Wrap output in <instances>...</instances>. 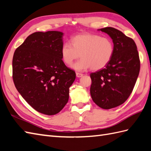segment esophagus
I'll use <instances>...</instances> for the list:
<instances>
[{
    "instance_id": "obj_1",
    "label": "esophagus",
    "mask_w": 151,
    "mask_h": 151,
    "mask_svg": "<svg viewBox=\"0 0 151 151\" xmlns=\"http://www.w3.org/2000/svg\"><path fill=\"white\" fill-rule=\"evenodd\" d=\"M76 76H77L78 78H81V77H82V76H83V74L80 73H76Z\"/></svg>"
}]
</instances>
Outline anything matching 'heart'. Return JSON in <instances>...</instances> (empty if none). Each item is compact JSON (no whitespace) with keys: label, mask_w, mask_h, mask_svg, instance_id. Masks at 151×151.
<instances>
[{"label":"heart","mask_w":151,"mask_h":151,"mask_svg":"<svg viewBox=\"0 0 151 151\" xmlns=\"http://www.w3.org/2000/svg\"><path fill=\"white\" fill-rule=\"evenodd\" d=\"M114 46L111 39L92 34H78L70 39V44L64 43L60 53L63 62L72 65L78 58L81 59L72 66L77 71L91 68L97 70L106 66L112 58Z\"/></svg>","instance_id":"b5f03b06"}]
</instances>
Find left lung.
<instances>
[{"label": "left lung", "mask_w": 151, "mask_h": 151, "mask_svg": "<svg viewBox=\"0 0 151 151\" xmlns=\"http://www.w3.org/2000/svg\"><path fill=\"white\" fill-rule=\"evenodd\" d=\"M99 30L110 36L114 52L104 69L90 74V93L96 104L108 110L123 104L129 97L138 77L140 60L132 38L112 27Z\"/></svg>", "instance_id": "8db88e82"}]
</instances>
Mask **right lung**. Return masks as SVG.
<instances>
[{
  "label": "right lung",
  "mask_w": 151,
  "mask_h": 151,
  "mask_svg": "<svg viewBox=\"0 0 151 151\" xmlns=\"http://www.w3.org/2000/svg\"><path fill=\"white\" fill-rule=\"evenodd\" d=\"M63 33L37 32L15 50L12 61L16 89L34 110L55 115L69 100V88L76 73L61 57Z\"/></svg>",
  "instance_id": "right-lung-1"
}]
</instances>
